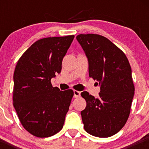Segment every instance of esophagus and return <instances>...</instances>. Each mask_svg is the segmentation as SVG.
Wrapping results in <instances>:
<instances>
[{
  "label": "esophagus",
  "mask_w": 149,
  "mask_h": 149,
  "mask_svg": "<svg viewBox=\"0 0 149 149\" xmlns=\"http://www.w3.org/2000/svg\"><path fill=\"white\" fill-rule=\"evenodd\" d=\"M73 93H74V97H79L80 96V92L78 90H73Z\"/></svg>",
  "instance_id": "34e87169"
}]
</instances>
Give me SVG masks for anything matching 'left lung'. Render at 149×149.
Returning <instances> with one entry per match:
<instances>
[{
	"label": "left lung",
	"mask_w": 149,
	"mask_h": 149,
	"mask_svg": "<svg viewBox=\"0 0 149 149\" xmlns=\"http://www.w3.org/2000/svg\"><path fill=\"white\" fill-rule=\"evenodd\" d=\"M77 40L89 62V76L99 82L100 92L95 98L81 92L87 102L81 111L84 129L97 137H109L127 122L134 94L132 70L125 53L106 37L80 34Z\"/></svg>",
	"instance_id": "obj_1"
}]
</instances>
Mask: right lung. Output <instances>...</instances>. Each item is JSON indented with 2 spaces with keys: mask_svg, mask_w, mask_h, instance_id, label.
<instances>
[{
  "mask_svg": "<svg viewBox=\"0 0 149 149\" xmlns=\"http://www.w3.org/2000/svg\"><path fill=\"white\" fill-rule=\"evenodd\" d=\"M73 38L71 35L40 39L24 52L15 67L13 106L24 128L37 137L52 136L64 125L73 91L53 88L51 79L61 72Z\"/></svg>",
  "mask_w": 149,
  "mask_h": 149,
  "instance_id": "add662e5",
  "label": "right lung"
}]
</instances>
